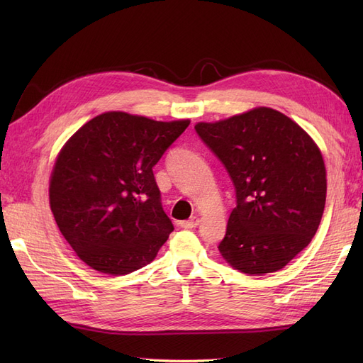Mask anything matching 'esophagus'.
I'll list each match as a JSON object with an SVG mask.
<instances>
[{"instance_id":"34e87169","label":"esophagus","mask_w":363,"mask_h":363,"mask_svg":"<svg viewBox=\"0 0 363 363\" xmlns=\"http://www.w3.org/2000/svg\"><path fill=\"white\" fill-rule=\"evenodd\" d=\"M199 224H200V218H196V216L188 219V221H180V223H179V225H180L182 228H195Z\"/></svg>"}]
</instances>
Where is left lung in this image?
Here are the masks:
<instances>
[{"label": "left lung", "instance_id": "1", "mask_svg": "<svg viewBox=\"0 0 363 363\" xmlns=\"http://www.w3.org/2000/svg\"><path fill=\"white\" fill-rule=\"evenodd\" d=\"M195 131L221 160L236 192L218 245L221 256L250 276L286 267L321 223L327 180L320 148L291 118L269 107L199 123Z\"/></svg>", "mask_w": 363, "mask_h": 363}]
</instances>
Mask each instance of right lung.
Segmentation results:
<instances>
[{
	"mask_svg": "<svg viewBox=\"0 0 363 363\" xmlns=\"http://www.w3.org/2000/svg\"><path fill=\"white\" fill-rule=\"evenodd\" d=\"M189 123L106 112L65 144L51 174L50 206L86 265L125 276L156 257L174 225L152 168Z\"/></svg>",
	"mask_w": 363,
	"mask_h": 363,
	"instance_id": "1",
	"label": "right lung"
}]
</instances>
